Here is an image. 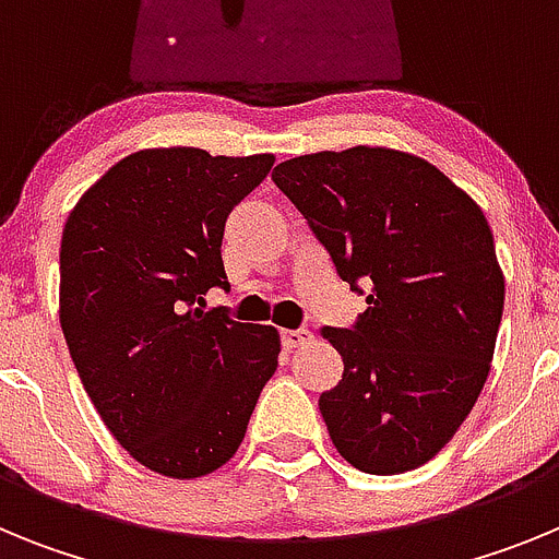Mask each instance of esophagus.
<instances>
[{"instance_id":"esophagus-1","label":"esophagus","mask_w":559,"mask_h":559,"mask_svg":"<svg viewBox=\"0 0 559 559\" xmlns=\"http://www.w3.org/2000/svg\"><path fill=\"white\" fill-rule=\"evenodd\" d=\"M310 338H313V335H310V330H305V328H299V330H283V333H280V341H283V347H285V349L305 347V344H310Z\"/></svg>"}]
</instances>
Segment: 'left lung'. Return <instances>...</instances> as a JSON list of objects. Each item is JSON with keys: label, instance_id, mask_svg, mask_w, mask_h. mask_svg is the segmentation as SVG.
<instances>
[{"label": "left lung", "instance_id": "obj_1", "mask_svg": "<svg viewBox=\"0 0 559 559\" xmlns=\"http://www.w3.org/2000/svg\"><path fill=\"white\" fill-rule=\"evenodd\" d=\"M271 179L302 212L367 310L322 328L344 374L322 392L335 451L372 476L426 464L451 442L490 374L503 274L481 206L445 173L389 147L324 151Z\"/></svg>", "mask_w": 559, "mask_h": 559}]
</instances>
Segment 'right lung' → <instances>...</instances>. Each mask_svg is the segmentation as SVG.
I'll list each match as a JSON object with an SVG mask.
<instances>
[{
	"mask_svg": "<svg viewBox=\"0 0 559 559\" xmlns=\"http://www.w3.org/2000/svg\"><path fill=\"white\" fill-rule=\"evenodd\" d=\"M274 156L156 147L83 192L61 237V330L114 439L147 471L199 478L229 462L276 369L280 335L204 310L229 288V212Z\"/></svg>",
	"mask_w": 559,
	"mask_h": 559,
	"instance_id": "right-lung-1",
	"label": "right lung"
}]
</instances>
